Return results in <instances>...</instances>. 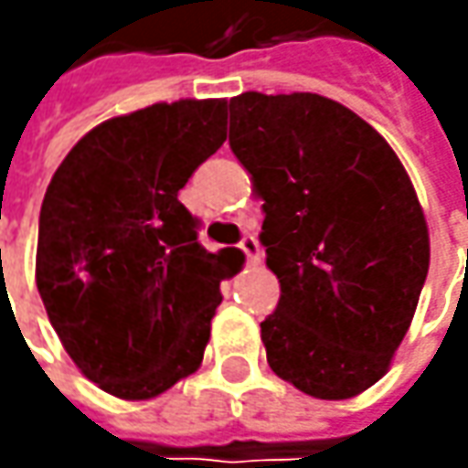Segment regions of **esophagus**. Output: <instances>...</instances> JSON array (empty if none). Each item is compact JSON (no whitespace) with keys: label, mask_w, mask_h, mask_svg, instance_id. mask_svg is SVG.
<instances>
[{"label":"esophagus","mask_w":468,"mask_h":468,"mask_svg":"<svg viewBox=\"0 0 468 468\" xmlns=\"http://www.w3.org/2000/svg\"><path fill=\"white\" fill-rule=\"evenodd\" d=\"M239 250L247 255V262H250V265H258V262H261L262 247L255 237H244L242 242H239Z\"/></svg>","instance_id":"34e87169"}]
</instances>
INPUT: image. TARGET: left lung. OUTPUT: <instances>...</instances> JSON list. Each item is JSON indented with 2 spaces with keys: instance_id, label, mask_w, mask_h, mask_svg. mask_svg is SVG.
I'll return each instance as SVG.
<instances>
[{
  "instance_id": "left-lung-1",
  "label": "left lung",
  "mask_w": 468,
  "mask_h": 468,
  "mask_svg": "<svg viewBox=\"0 0 468 468\" xmlns=\"http://www.w3.org/2000/svg\"><path fill=\"white\" fill-rule=\"evenodd\" d=\"M229 112L281 283L261 323L268 365L307 396L351 399L386 375L422 294L430 237L417 192L386 137L338 101L250 90Z\"/></svg>"
}]
</instances>
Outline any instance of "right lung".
I'll use <instances>...</instances> for the list:
<instances>
[{"label": "right lung", "instance_id": "obj_1", "mask_svg": "<svg viewBox=\"0 0 468 468\" xmlns=\"http://www.w3.org/2000/svg\"><path fill=\"white\" fill-rule=\"evenodd\" d=\"M226 140V101L154 103L67 154L38 218L36 286L80 372L143 401L203 362L234 252H207L179 189Z\"/></svg>", "mask_w": 468, "mask_h": 468}]
</instances>
